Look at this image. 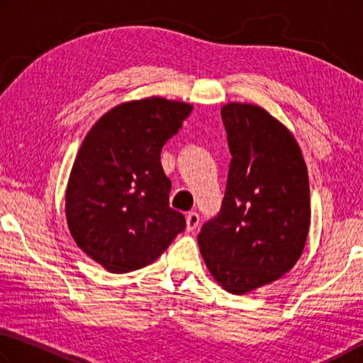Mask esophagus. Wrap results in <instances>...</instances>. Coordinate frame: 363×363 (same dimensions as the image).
I'll return each instance as SVG.
<instances>
[{
	"instance_id": "34e87169",
	"label": "esophagus",
	"mask_w": 363,
	"mask_h": 363,
	"mask_svg": "<svg viewBox=\"0 0 363 363\" xmlns=\"http://www.w3.org/2000/svg\"><path fill=\"white\" fill-rule=\"evenodd\" d=\"M199 226V215L196 212H189L186 215V231H194Z\"/></svg>"
}]
</instances>
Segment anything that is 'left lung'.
Here are the masks:
<instances>
[{"instance_id":"1","label":"left lung","mask_w":363,"mask_h":363,"mask_svg":"<svg viewBox=\"0 0 363 363\" xmlns=\"http://www.w3.org/2000/svg\"><path fill=\"white\" fill-rule=\"evenodd\" d=\"M221 119L233 156L226 193L198 242L218 285L245 295L300 259L311 225L309 178L294 133L264 108L231 101Z\"/></svg>"}]
</instances>
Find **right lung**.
I'll return each instance as SVG.
<instances>
[{
    "instance_id": "obj_1",
    "label": "right lung",
    "mask_w": 363,
    "mask_h": 363,
    "mask_svg": "<svg viewBox=\"0 0 363 363\" xmlns=\"http://www.w3.org/2000/svg\"><path fill=\"white\" fill-rule=\"evenodd\" d=\"M191 111L162 97L124 101L82 140L65 193L68 230L113 274L151 264L185 230V217L169 207L161 150Z\"/></svg>"
}]
</instances>
